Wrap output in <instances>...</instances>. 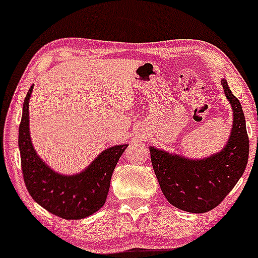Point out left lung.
<instances>
[{
  "label": "left lung",
  "instance_id": "8db88e82",
  "mask_svg": "<svg viewBox=\"0 0 258 258\" xmlns=\"http://www.w3.org/2000/svg\"><path fill=\"white\" fill-rule=\"evenodd\" d=\"M233 108V126L222 151L201 160L150 147L151 162L161 190L170 205L191 213H205L218 206L244 173L248 160V137L241 103L222 79Z\"/></svg>",
  "mask_w": 258,
  "mask_h": 258
}]
</instances>
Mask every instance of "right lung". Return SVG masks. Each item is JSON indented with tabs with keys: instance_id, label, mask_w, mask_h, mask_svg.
<instances>
[{
	"instance_id": "add662e5",
	"label": "right lung",
	"mask_w": 258,
	"mask_h": 258,
	"mask_svg": "<svg viewBox=\"0 0 258 258\" xmlns=\"http://www.w3.org/2000/svg\"><path fill=\"white\" fill-rule=\"evenodd\" d=\"M29 89L23 105L18 145L25 186L34 201L52 215L63 219H83L105 205L111 176L128 145L108 147L83 172L64 175L54 172L39 157L29 132Z\"/></svg>"
}]
</instances>
